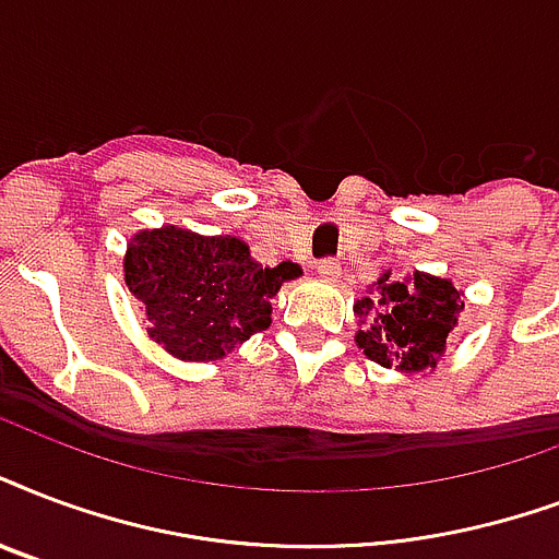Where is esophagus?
Wrapping results in <instances>:
<instances>
[{
  "label": "esophagus",
  "mask_w": 559,
  "mask_h": 559,
  "mask_svg": "<svg viewBox=\"0 0 559 559\" xmlns=\"http://www.w3.org/2000/svg\"><path fill=\"white\" fill-rule=\"evenodd\" d=\"M340 270H343V266H340V261H334V258H325V261H319V266H317L319 275L328 281L336 278V275H340Z\"/></svg>",
  "instance_id": "obj_1"
}]
</instances>
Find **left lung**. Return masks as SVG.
<instances>
[{
  "label": "left lung",
  "instance_id": "obj_1",
  "mask_svg": "<svg viewBox=\"0 0 559 559\" xmlns=\"http://www.w3.org/2000/svg\"><path fill=\"white\" fill-rule=\"evenodd\" d=\"M460 293L451 281L413 275L411 281L383 272L374 296L360 298L355 313L364 319L357 331V346L381 366H399L404 372H421L437 366L445 352V336L457 325Z\"/></svg>",
  "mask_w": 559,
  "mask_h": 559
}]
</instances>
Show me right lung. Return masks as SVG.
Returning <instances> with one entry per match:
<instances>
[{"instance_id": "right-lung-1", "label": "right lung", "mask_w": 559, "mask_h": 559, "mask_svg": "<svg viewBox=\"0 0 559 559\" xmlns=\"http://www.w3.org/2000/svg\"><path fill=\"white\" fill-rule=\"evenodd\" d=\"M296 263L261 266L237 237L181 228L138 234L126 254V284L146 305L155 343L181 360H219L270 328L272 296L298 278Z\"/></svg>"}]
</instances>
